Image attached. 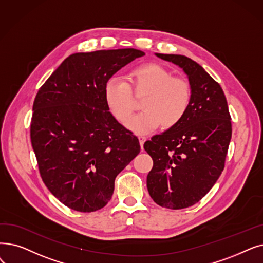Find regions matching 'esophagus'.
Returning <instances> with one entry per match:
<instances>
[{
    "mask_svg": "<svg viewBox=\"0 0 263 263\" xmlns=\"http://www.w3.org/2000/svg\"><path fill=\"white\" fill-rule=\"evenodd\" d=\"M146 136H144V135H139V141H140V144H141V147L143 148V145H144V143L146 142Z\"/></svg>",
    "mask_w": 263,
    "mask_h": 263,
    "instance_id": "esophagus-1",
    "label": "esophagus"
}]
</instances>
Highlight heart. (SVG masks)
I'll list each match as a JSON object with an SVG mask.
<instances>
[{"label": "heart", "mask_w": 263, "mask_h": 263, "mask_svg": "<svg viewBox=\"0 0 263 263\" xmlns=\"http://www.w3.org/2000/svg\"><path fill=\"white\" fill-rule=\"evenodd\" d=\"M128 79L130 86L118 78L109 79L104 96L110 112L121 123L126 122L136 106L132 91L136 96H145L141 104L143 111L127 121L131 131L149 133L159 124L162 129H170L185 117L191 99L190 86L185 79L173 77L157 63L134 67Z\"/></svg>", "instance_id": "heart-1"}]
</instances>
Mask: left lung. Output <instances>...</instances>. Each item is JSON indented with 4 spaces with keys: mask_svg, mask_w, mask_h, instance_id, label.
<instances>
[{
    "mask_svg": "<svg viewBox=\"0 0 263 263\" xmlns=\"http://www.w3.org/2000/svg\"><path fill=\"white\" fill-rule=\"evenodd\" d=\"M156 55L182 68L191 99L179 123L144 144L154 160L147 189L160 206L180 210L199 202L219 178L232 135L231 117L220 85L200 64L181 54Z\"/></svg>",
    "mask_w": 263,
    "mask_h": 263,
    "instance_id": "obj_1",
    "label": "left lung"
}]
</instances>
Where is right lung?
<instances>
[{"mask_svg":"<svg viewBox=\"0 0 263 263\" xmlns=\"http://www.w3.org/2000/svg\"><path fill=\"white\" fill-rule=\"evenodd\" d=\"M144 54L134 48L73 53L40 88L31 143L44 184L67 208H104L116 176L139 155L138 138L111 115L104 88Z\"/></svg>","mask_w":263,"mask_h":263,"instance_id":"1","label":"right lung"}]
</instances>
